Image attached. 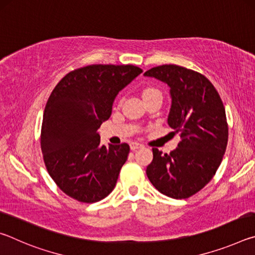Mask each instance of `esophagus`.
I'll list each match as a JSON object with an SVG mask.
<instances>
[{
  "label": "esophagus",
  "mask_w": 255,
  "mask_h": 255,
  "mask_svg": "<svg viewBox=\"0 0 255 255\" xmlns=\"http://www.w3.org/2000/svg\"><path fill=\"white\" fill-rule=\"evenodd\" d=\"M140 147H143V145H141L140 143H137V141H132V143H130L131 150H136Z\"/></svg>",
  "instance_id": "1"
}]
</instances>
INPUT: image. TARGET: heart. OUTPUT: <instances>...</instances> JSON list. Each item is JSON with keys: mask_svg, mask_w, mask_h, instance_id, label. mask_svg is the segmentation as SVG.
<instances>
[{"mask_svg": "<svg viewBox=\"0 0 255 255\" xmlns=\"http://www.w3.org/2000/svg\"><path fill=\"white\" fill-rule=\"evenodd\" d=\"M157 90L156 89H146L145 91H144V93H143V96H146V94H149V93H152V92H156Z\"/></svg>", "mask_w": 255, "mask_h": 255, "instance_id": "b5f03b06", "label": "heart"}]
</instances>
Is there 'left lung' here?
I'll return each instance as SVG.
<instances>
[{"label": "left lung", "instance_id": "8db88e82", "mask_svg": "<svg viewBox=\"0 0 255 255\" xmlns=\"http://www.w3.org/2000/svg\"><path fill=\"white\" fill-rule=\"evenodd\" d=\"M144 75L170 86L167 124L181 137L170 154L153 148L146 174L163 195L185 199L213 179L223 161L228 140L225 108L211 82L196 71L166 64L150 68Z\"/></svg>", "mask_w": 255, "mask_h": 255}]
</instances>
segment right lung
<instances>
[{
  "label": "right lung",
  "mask_w": 255,
  "mask_h": 255,
  "mask_svg": "<svg viewBox=\"0 0 255 255\" xmlns=\"http://www.w3.org/2000/svg\"><path fill=\"white\" fill-rule=\"evenodd\" d=\"M143 72L133 65H89L68 73L51 92L41 125L42 157L68 197L93 204L117 183L129 145H100L97 132L110 118L120 90Z\"/></svg>",
  "instance_id": "right-lung-1"
}]
</instances>
